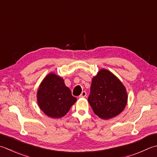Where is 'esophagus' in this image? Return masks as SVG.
<instances>
[{
	"label": "esophagus",
	"mask_w": 157,
	"mask_h": 157,
	"mask_svg": "<svg viewBox=\"0 0 157 157\" xmlns=\"http://www.w3.org/2000/svg\"><path fill=\"white\" fill-rule=\"evenodd\" d=\"M86 96V93L85 91H83L82 93H81V94L79 95V98H84V97H85Z\"/></svg>",
	"instance_id": "1"
}]
</instances>
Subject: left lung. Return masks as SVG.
<instances>
[{
    "mask_svg": "<svg viewBox=\"0 0 157 157\" xmlns=\"http://www.w3.org/2000/svg\"><path fill=\"white\" fill-rule=\"evenodd\" d=\"M127 100L125 86L109 71L101 69L93 78L88 101L99 118L108 120L116 117L124 109Z\"/></svg>",
    "mask_w": 157,
    "mask_h": 157,
    "instance_id": "1",
    "label": "left lung"
}]
</instances>
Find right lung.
Listing matches in <instances>:
<instances>
[{"label":"right lung","instance_id":"right-lung-1","mask_svg":"<svg viewBox=\"0 0 157 157\" xmlns=\"http://www.w3.org/2000/svg\"><path fill=\"white\" fill-rule=\"evenodd\" d=\"M36 99L41 111L52 118L65 116L77 101L66 86L63 78L52 72L46 75L40 84Z\"/></svg>","mask_w":157,"mask_h":157}]
</instances>
